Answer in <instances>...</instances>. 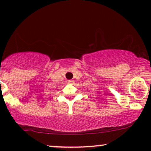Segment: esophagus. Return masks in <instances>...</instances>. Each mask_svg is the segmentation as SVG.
<instances>
[{"label": "esophagus", "instance_id": "obj_1", "mask_svg": "<svg viewBox=\"0 0 151 151\" xmlns=\"http://www.w3.org/2000/svg\"><path fill=\"white\" fill-rule=\"evenodd\" d=\"M74 80H68V84H74Z\"/></svg>", "mask_w": 151, "mask_h": 151}]
</instances>
